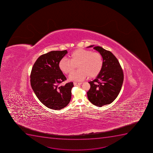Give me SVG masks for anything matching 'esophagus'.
<instances>
[{
  "mask_svg": "<svg viewBox=\"0 0 153 153\" xmlns=\"http://www.w3.org/2000/svg\"><path fill=\"white\" fill-rule=\"evenodd\" d=\"M73 84H74V86H78V85H81L82 83H80V82H74Z\"/></svg>",
  "mask_w": 153,
  "mask_h": 153,
  "instance_id": "34e87169",
  "label": "esophagus"
}]
</instances>
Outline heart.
I'll list each match as a JSON object with an SVG mask.
<instances>
[{"label":"heart","instance_id":"b5f03b06","mask_svg":"<svg viewBox=\"0 0 153 153\" xmlns=\"http://www.w3.org/2000/svg\"><path fill=\"white\" fill-rule=\"evenodd\" d=\"M70 59L63 58L59 63L61 71L65 74H70L77 65L79 69L69 77L70 80L81 81L86 78H95L101 71L103 60L101 55L91 50L78 49L71 53Z\"/></svg>","mask_w":153,"mask_h":153}]
</instances>
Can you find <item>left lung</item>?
Masks as SVG:
<instances>
[{
  "mask_svg": "<svg viewBox=\"0 0 153 153\" xmlns=\"http://www.w3.org/2000/svg\"><path fill=\"white\" fill-rule=\"evenodd\" d=\"M94 47L91 45L88 47ZM103 58L101 71L95 79L89 82L90 89L87 96L93 104L102 107L112 103L121 91L124 80V74L118 59L111 52L100 46L93 48Z\"/></svg>",
  "mask_w": 153,
  "mask_h": 153,
  "instance_id": "8db88e82",
  "label": "left lung"
}]
</instances>
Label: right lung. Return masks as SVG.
I'll return each instance as SVG.
<instances>
[{
  "label": "right lung",
  "instance_id": "add662e5",
  "mask_svg": "<svg viewBox=\"0 0 153 153\" xmlns=\"http://www.w3.org/2000/svg\"><path fill=\"white\" fill-rule=\"evenodd\" d=\"M67 50L52 51L42 55L34 64L30 74L31 86L40 101L46 107L60 110L69 103L73 82L60 86L66 80L59 67Z\"/></svg>",
  "mask_w": 153,
  "mask_h": 153
}]
</instances>
